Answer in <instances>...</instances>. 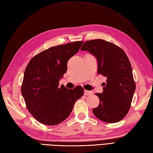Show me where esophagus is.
I'll use <instances>...</instances> for the list:
<instances>
[{
	"mask_svg": "<svg viewBox=\"0 0 153 153\" xmlns=\"http://www.w3.org/2000/svg\"><path fill=\"white\" fill-rule=\"evenodd\" d=\"M93 92L92 91H87V90H85L84 91V94L85 96H88V95H92L93 94Z\"/></svg>",
	"mask_w": 153,
	"mask_h": 153,
	"instance_id": "34e87169",
	"label": "esophagus"
}]
</instances>
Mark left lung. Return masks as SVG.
Wrapping results in <instances>:
<instances>
[{
  "instance_id": "8db88e82",
  "label": "left lung",
  "mask_w": 153,
  "mask_h": 153,
  "mask_svg": "<svg viewBox=\"0 0 153 153\" xmlns=\"http://www.w3.org/2000/svg\"><path fill=\"white\" fill-rule=\"evenodd\" d=\"M81 50L95 56L98 74L106 78L102 93H96L100 104L93 109L94 115L108 123L120 121L128 112L136 90L128 58L121 48L101 39L85 42Z\"/></svg>"
}]
</instances>
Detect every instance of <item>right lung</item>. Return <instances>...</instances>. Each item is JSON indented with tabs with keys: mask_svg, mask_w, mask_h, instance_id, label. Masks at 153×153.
Here are the masks:
<instances>
[{
	"mask_svg": "<svg viewBox=\"0 0 153 153\" xmlns=\"http://www.w3.org/2000/svg\"><path fill=\"white\" fill-rule=\"evenodd\" d=\"M83 43L77 41L51 47L32 58L26 67L21 94L28 111L40 123L53 126L62 123L83 95L81 86L73 89L64 85L59 87L67 62Z\"/></svg>",
	"mask_w": 153,
	"mask_h": 153,
	"instance_id": "1",
	"label": "right lung"
}]
</instances>
